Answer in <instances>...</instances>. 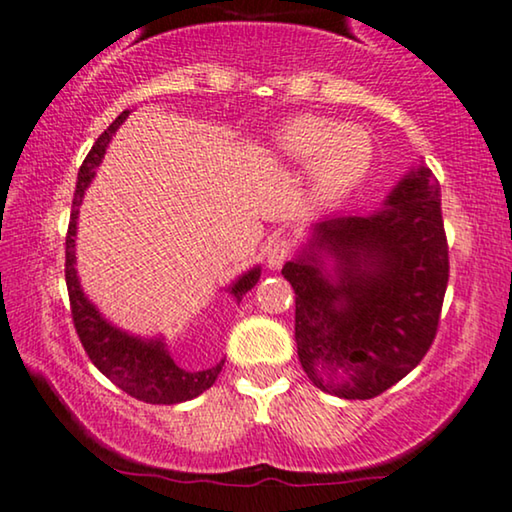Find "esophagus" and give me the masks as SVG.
<instances>
[{
    "label": "esophagus",
    "mask_w": 512,
    "mask_h": 512,
    "mask_svg": "<svg viewBox=\"0 0 512 512\" xmlns=\"http://www.w3.org/2000/svg\"><path fill=\"white\" fill-rule=\"evenodd\" d=\"M290 252H293V245H290V241H286V238H276V241L271 243L267 250V264L271 269H278L283 262L288 260Z\"/></svg>",
    "instance_id": "1"
}]
</instances>
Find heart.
Returning a JSON list of instances; mask_svg holds the SVG:
<instances>
[{
  "mask_svg": "<svg viewBox=\"0 0 512 512\" xmlns=\"http://www.w3.org/2000/svg\"><path fill=\"white\" fill-rule=\"evenodd\" d=\"M271 144L288 163L307 165L312 189L321 198H338L354 189L373 163L368 129L319 115H297L283 122Z\"/></svg>",
  "mask_w": 512,
  "mask_h": 512,
  "instance_id": "1",
  "label": "heart"
}]
</instances>
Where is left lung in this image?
<instances>
[{
  "label": "left lung",
  "instance_id": "1",
  "mask_svg": "<svg viewBox=\"0 0 512 512\" xmlns=\"http://www.w3.org/2000/svg\"><path fill=\"white\" fill-rule=\"evenodd\" d=\"M281 274L295 290L297 357L309 380L342 399L390 390L428 354L442 314L449 245L439 181L418 167L383 210L326 217Z\"/></svg>",
  "mask_w": 512,
  "mask_h": 512
}]
</instances>
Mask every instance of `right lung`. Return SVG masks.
Returning a JSON list of instances; mask_svg holds the SVG:
<instances>
[{
    "label": "right lung",
    "instance_id": "1",
    "mask_svg": "<svg viewBox=\"0 0 512 512\" xmlns=\"http://www.w3.org/2000/svg\"><path fill=\"white\" fill-rule=\"evenodd\" d=\"M129 111H122L113 125L96 139L87 158L77 172V186L73 198V212H70L68 236H66V286L70 297V314H73V323L77 338H80L84 352L92 359V364L106 375L111 383L127 392L129 397L146 401V404H179V401H189L198 394H203L208 387L215 385L219 371H222L224 361L217 366L203 368V371H186L174 364V359L167 352L163 340H141L134 338L113 323H108L99 314V309L87 300L77 281L75 271V234H77V212H80L84 191L92 184L96 167H99L103 153H106L108 141L122 122L127 120ZM260 281V267L250 269L243 274L229 293L236 297L238 302L243 295Z\"/></svg>",
    "mask_w": 512,
    "mask_h": 512
}]
</instances>
